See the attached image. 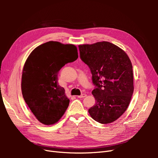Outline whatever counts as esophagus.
Wrapping results in <instances>:
<instances>
[{
	"mask_svg": "<svg viewBox=\"0 0 158 158\" xmlns=\"http://www.w3.org/2000/svg\"><path fill=\"white\" fill-rule=\"evenodd\" d=\"M85 97H86V94H82V95H78V98H85Z\"/></svg>",
	"mask_w": 158,
	"mask_h": 158,
	"instance_id": "obj_1",
	"label": "esophagus"
}]
</instances>
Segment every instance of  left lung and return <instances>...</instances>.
Returning a JSON list of instances; mask_svg holds the SVG:
<instances>
[{
  "instance_id": "left-lung-1",
  "label": "left lung",
  "mask_w": 158,
  "mask_h": 158,
  "mask_svg": "<svg viewBox=\"0 0 158 158\" xmlns=\"http://www.w3.org/2000/svg\"><path fill=\"white\" fill-rule=\"evenodd\" d=\"M78 47L95 86L92 93L96 103L88 112L99 123H113L125 113L133 94L131 61L123 49L107 41Z\"/></svg>"
}]
</instances>
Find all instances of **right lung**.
Segmentation results:
<instances>
[{
	"instance_id": "right-lung-1",
	"label": "right lung",
	"mask_w": 158,
	"mask_h": 158,
	"mask_svg": "<svg viewBox=\"0 0 158 158\" xmlns=\"http://www.w3.org/2000/svg\"><path fill=\"white\" fill-rule=\"evenodd\" d=\"M78 57L75 45L52 41L37 47L27 57L22 76L23 98L44 125L58 122L68 108L70 100L58 84V74Z\"/></svg>"
}]
</instances>
